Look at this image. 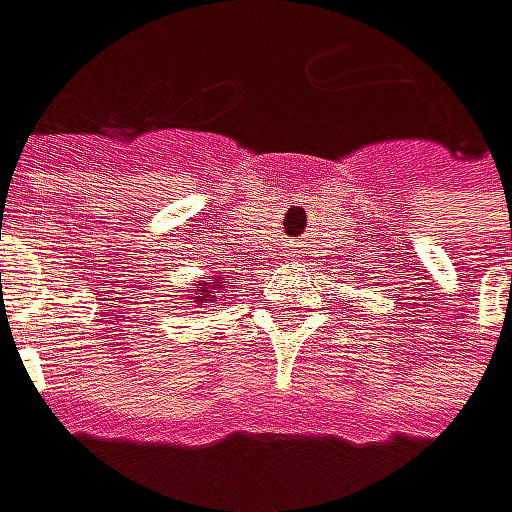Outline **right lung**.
Returning <instances> with one entry per match:
<instances>
[{"mask_svg": "<svg viewBox=\"0 0 512 512\" xmlns=\"http://www.w3.org/2000/svg\"><path fill=\"white\" fill-rule=\"evenodd\" d=\"M218 294H224V279L212 276L209 282H200V288H194L188 300H194V303H218Z\"/></svg>", "mask_w": 512, "mask_h": 512, "instance_id": "1", "label": "right lung"}]
</instances>
